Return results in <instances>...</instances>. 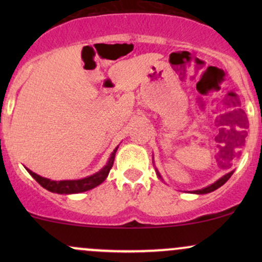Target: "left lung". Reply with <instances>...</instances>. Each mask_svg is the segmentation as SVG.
Masks as SVG:
<instances>
[{
	"mask_svg": "<svg viewBox=\"0 0 262 262\" xmlns=\"http://www.w3.org/2000/svg\"><path fill=\"white\" fill-rule=\"evenodd\" d=\"M156 172H158V171H156ZM231 175H233V171H231V172H229V173H227V175H224L223 177H221V179L217 180V181H215L214 183H212V185L207 186V187H204V188H202V189H197V191H193V193H197V194H204V193H209V192L215 191V189L221 187V186H223L224 183L227 182L228 180L230 179V176H231ZM158 176H159V179H161L160 173H159V172H158Z\"/></svg>",
	"mask_w": 262,
	"mask_h": 262,
	"instance_id": "left-lung-1",
	"label": "left lung"
}]
</instances>
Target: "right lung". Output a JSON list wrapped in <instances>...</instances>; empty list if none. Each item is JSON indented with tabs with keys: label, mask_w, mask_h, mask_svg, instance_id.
I'll return each mask as SVG.
<instances>
[{
	"label": "right lung",
	"mask_w": 262,
	"mask_h": 262,
	"mask_svg": "<svg viewBox=\"0 0 262 262\" xmlns=\"http://www.w3.org/2000/svg\"><path fill=\"white\" fill-rule=\"evenodd\" d=\"M118 149L117 146L116 149L113 150L112 155H111L110 160H108L107 165L103 167L101 171L96 172L95 175L85 177V179L81 180H68V181H53V180L45 179V177H41L34 173L33 171L27 169L29 173H31L33 179L37 181L41 187H44L48 191L54 192V193H60V194H70V193H80V192L89 191V189L95 188L96 186L101 185L104 180L107 179L108 173H110L111 169L113 166L114 156H116V151Z\"/></svg>",
	"instance_id": "obj_1"
}]
</instances>
